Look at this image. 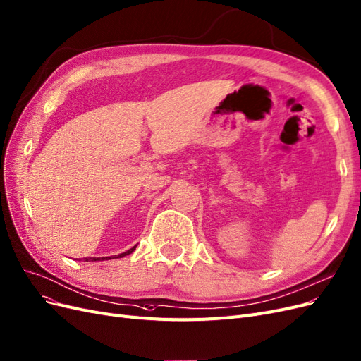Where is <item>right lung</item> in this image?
I'll return each mask as SVG.
<instances>
[{
    "label": "right lung",
    "mask_w": 361,
    "mask_h": 361,
    "mask_svg": "<svg viewBox=\"0 0 361 361\" xmlns=\"http://www.w3.org/2000/svg\"><path fill=\"white\" fill-rule=\"evenodd\" d=\"M135 246H137V245H135ZM135 246H133L131 250H128V251H126V252L118 254V255H114V257H97V258H94V257H88V258H83V259H85V261H104V259H111V258H122V257H126V255L131 254V252L135 250Z\"/></svg>",
    "instance_id": "obj_1"
}]
</instances>
